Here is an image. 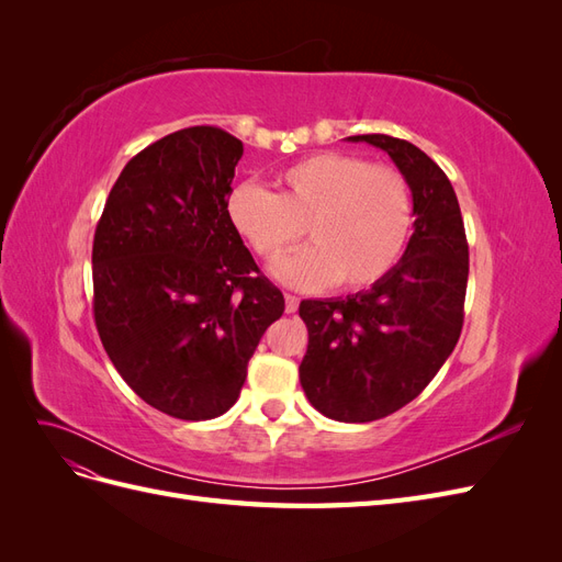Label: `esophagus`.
I'll return each instance as SVG.
<instances>
[{
	"label": "esophagus",
	"instance_id": "esophagus-1",
	"mask_svg": "<svg viewBox=\"0 0 562 562\" xmlns=\"http://www.w3.org/2000/svg\"><path fill=\"white\" fill-rule=\"evenodd\" d=\"M300 307V300L295 295H285V314H295Z\"/></svg>",
	"mask_w": 562,
	"mask_h": 562
}]
</instances>
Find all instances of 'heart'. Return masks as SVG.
<instances>
[{
	"mask_svg": "<svg viewBox=\"0 0 562 562\" xmlns=\"http://www.w3.org/2000/svg\"><path fill=\"white\" fill-rule=\"evenodd\" d=\"M279 192L241 182L227 196L229 225L265 262L291 252L307 227L314 246L274 267L295 291L375 285L396 267L415 225L413 190L394 166L321 151L283 168Z\"/></svg>",
	"mask_w": 562,
	"mask_h": 562,
	"instance_id": "obj_1",
	"label": "heart"
}]
</instances>
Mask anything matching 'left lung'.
Listing matches in <instances>:
<instances>
[{"label": "left lung", "instance_id": "1", "mask_svg": "<svg viewBox=\"0 0 562 562\" xmlns=\"http://www.w3.org/2000/svg\"><path fill=\"white\" fill-rule=\"evenodd\" d=\"M384 149L413 190L415 232L370 291L302 300L310 345L300 384L337 422H372L417 398L448 361L464 323L469 244L448 176L419 147L384 133L351 135Z\"/></svg>", "mask_w": 562, "mask_h": 562}]
</instances>
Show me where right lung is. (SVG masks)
Returning a JSON list of instances; mask_svg holds the SVG:
<instances>
[{
	"instance_id": "right-lung-1",
	"label": "right lung",
	"mask_w": 562,
	"mask_h": 562,
	"mask_svg": "<svg viewBox=\"0 0 562 562\" xmlns=\"http://www.w3.org/2000/svg\"><path fill=\"white\" fill-rule=\"evenodd\" d=\"M244 145L215 126L176 131L116 178L93 236V316L110 361L147 405L213 419L285 302L227 220Z\"/></svg>"
}]
</instances>
